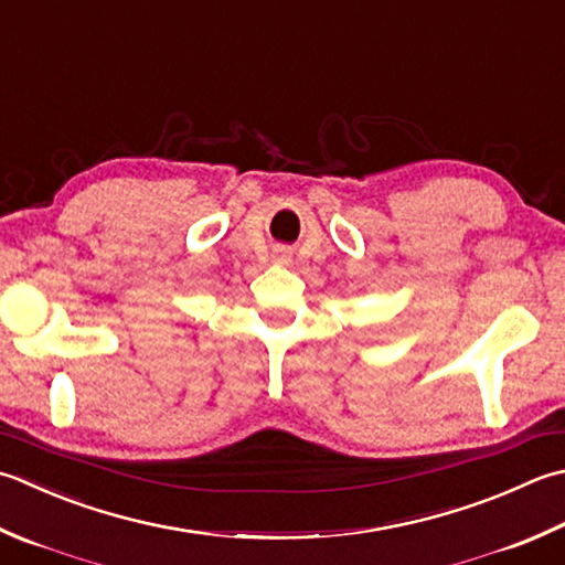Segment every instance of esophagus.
<instances>
[{
  "label": "esophagus",
  "instance_id": "1",
  "mask_svg": "<svg viewBox=\"0 0 565 565\" xmlns=\"http://www.w3.org/2000/svg\"><path fill=\"white\" fill-rule=\"evenodd\" d=\"M291 262V254L286 249H279L276 252V264H289Z\"/></svg>",
  "mask_w": 565,
  "mask_h": 565
}]
</instances>
